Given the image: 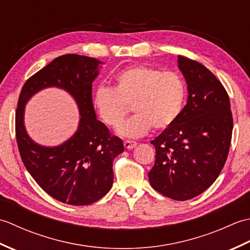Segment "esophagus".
Here are the masks:
<instances>
[{
	"label": "esophagus",
	"instance_id": "esophagus-1",
	"mask_svg": "<svg viewBox=\"0 0 250 250\" xmlns=\"http://www.w3.org/2000/svg\"><path fill=\"white\" fill-rule=\"evenodd\" d=\"M124 145H125V148H128V149H132V148H134V147L137 145V143L134 142V141L125 140V141L124 142Z\"/></svg>",
	"mask_w": 250,
	"mask_h": 250
}]
</instances>
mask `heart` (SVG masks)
<instances>
[{"label":"heart","instance_id":"1","mask_svg":"<svg viewBox=\"0 0 250 250\" xmlns=\"http://www.w3.org/2000/svg\"><path fill=\"white\" fill-rule=\"evenodd\" d=\"M187 86L184 78L173 71L149 65L130 66L114 78V87L101 86L93 93L92 103L100 119L117 129L130 113L135 115L122 125L124 136L139 137L151 130L164 131L182 115Z\"/></svg>","mask_w":250,"mask_h":250}]
</instances>
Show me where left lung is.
Masks as SVG:
<instances>
[{
	"label": "left lung",
	"mask_w": 250,
	"mask_h": 250,
	"mask_svg": "<svg viewBox=\"0 0 250 250\" xmlns=\"http://www.w3.org/2000/svg\"><path fill=\"white\" fill-rule=\"evenodd\" d=\"M178 65L188 101L178 120L150 142L156 160L148 178L158 192L186 201L219 176L230 149L233 117L227 90L208 68L184 56Z\"/></svg>",
	"instance_id": "obj_1"
}]
</instances>
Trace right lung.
<instances>
[{
	"label": "right lung",
	"mask_w": 250,
	"mask_h": 250,
	"mask_svg": "<svg viewBox=\"0 0 250 250\" xmlns=\"http://www.w3.org/2000/svg\"><path fill=\"white\" fill-rule=\"evenodd\" d=\"M100 63L73 54L56 58L24 83L16 109V140L25 168L45 192L70 205H89L103 198L113 186L114 159L124 151L122 141L111 135L94 113L92 82ZM51 85L73 95L82 118L73 138L48 148L35 145L26 134L23 110L32 95Z\"/></svg>",
	"instance_id": "obj_1"
}]
</instances>
